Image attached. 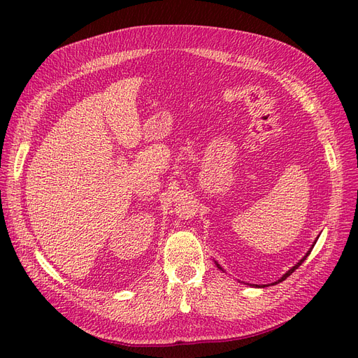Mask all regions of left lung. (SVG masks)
Wrapping results in <instances>:
<instances>
[{"instance_id":"8db88e82","label":"left lung","mask_w":358,"mask_h":358,"mask_svg":"<svg viewBox=\"0 0 358 358\" xmlns=\"http://www.w3.org/2000/svg\"><path fill=\"white\" fill-rule=\"evenodd\" d=\"M317 239H318V237H317ZM315 243H317V242H313V245L310 246V249H309V251H308V252L305 254V257H303V258L300 259V262H299L297 264H294V266H292V267H291V268L288 270V272H287L285 275H282V278H279V279L276 280V282H272V284H268V285H276V284H279V282H282V280H285V279H287V278H288V276H289V275H291L292 272H294V270H296V268H299V267L301 266V263H303V262H305V259L308 258V255L310 254V251H312V248H313V246H315ZM215 264H216V267H218L220 270H222V272H225V270H224V268L221 267V264H218V262H215ZM248 285H251V287H259V288H264V287H267V285H255V284H248Z\"/></svg>"}]
</instances>
